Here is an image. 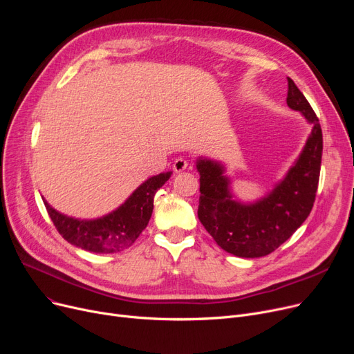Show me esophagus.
<instances>
[{"mask_svg":"<svg viewBox=\"0 0 354 354\" xmlns=\"http://www.w3.org/2000/svg\"><path fill=\"white\" fill-rule=\"evenodd\" d=\"M188 160L187 159H183V158H178L175 162H174V171L176 172V174H179V172H182V171H185L188 167Z\"/></svg>","mask_w":354,"mask_h":354,"instance_id":"34e87169","label":"esophagus"}]
</instances>
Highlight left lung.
I'll use <instances>...</instances> for the list:
<instances>
[{"mask_svg": "<svg viewBox=\"0 0 354 354\" xmlns=\"http://www.w3.org/2000/svg\"><path fill=\"white\" fill-rule=\"evenodd\" d=\"M287 82L288 107L301 111L313 130L299 160L270 195L250 205L239 203L230 194L224 166L208 159L196 163L201 175L198 218L215 243L236 257L271 254L303 224L314 205L323 153L322 126L300 88L290 77Z\"/></svg>", "mask_w": 354, "mask_h": 354, "instance_id": "1", "label": "left lung"}]
</instances>
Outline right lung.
Instances as JSON below:
<instances>
[{
  "instance_id": "1",
  "label": "right lung",
  "mask_w": 354,
  "mask_h": 354,
  "mask_svg": "<svg viewBox=\"0 0 354 354\" xmlns=\"http://www.w3.org/2000/svg\"><path fill=\"white\" fill-rule=\"evenodd\" d=\"M169 178L171 172L149 178L129 196L122 207L93 221L66 216L43 201L55 230L70 244L97 254L120 252L132 245L147 227L153 211L155 194Z\"/></svg>"
}]
</instances>
